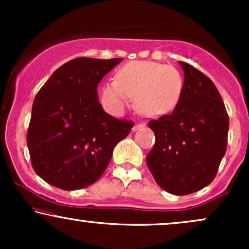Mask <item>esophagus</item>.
Segmentation results:
<instances>
[{
	"mask_svg": "<svg viewBox=\"0 0 249 249\" xmlns=\"http://www.w3.org/2000/svg\"><path fill=\"white\" fill-rule=\"evenodd\" d=\"M144 126H145L144 124H142V123H139V124H136V125H134L132 130H133V131H137V130H139V128H142V127H144Z\"/></svg>",
	"mask_w": 249,
	"mask_h": 249,
	"instance_id": "esophagus-1",
	"label": "esophagus"
}]
</instances>
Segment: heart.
Wrapping results in <instances>:
<instances>
[{"label":"heart","instance_id":"obj_1","mask_svg":"<svg viewBox=\"0 0 249 249\" xmlns=\"http://www.w3.org/2000/svg\"><path fill=\"white\" fill-rule=\"evenodd\" d=\"M184 91V77L162 63L134 61L117 72L116 81L102 89V102L113 113H122L134 98V107L145 116L166 115L178 105Z\"/></svg>","mask_w":249,"mask_h":249}]
</instances>
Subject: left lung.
Wrapping results in <instances>:
<instances>
[{"instance_id":"1","label":"left lung","mask_w":249,"mask_h":249,"mask_svg":"<svg viewBox=\"0 0 249 249\" xmlns=\"http://www.w3.org/2000/svg\"><path fill=\"white\" fill-rule=\"evenodd\" d=\"M179 64L184 91L172 113L148 122L156 142L146 164L162 190L186 196L215 178L227 148L230 119L214 83L192 65Z\"/></svg>"}]
</instances>
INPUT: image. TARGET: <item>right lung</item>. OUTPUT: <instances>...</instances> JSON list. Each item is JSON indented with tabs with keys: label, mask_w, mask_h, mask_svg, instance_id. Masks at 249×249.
Listing matches in <instances>:
<instances>
[{
	"label": "right lung",
	"mask_w": 249,
	"mask_h": 249,
	"mask_svg": "<svg viewBox=\"0 0 249 249\" xmlns=\"http://www.w3.org/2000/svg\"><path fill=\"white\" fill-rule=\"evenodd\" d=\"M122 58L78 57L59 67L35 97L27 144L37 176L65 191L92 185L133 123L103 110L97 88Z\"/></svg>",
	"instance_id": "add662e5"
}]
</instances>
